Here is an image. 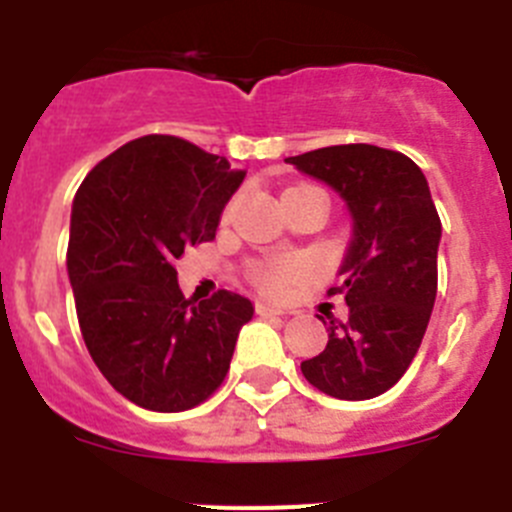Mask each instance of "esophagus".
Segmentation results:
<instances>
[{
  "label": "esophagus",
  "mask_w": 512,
  "mask_h": 512,
  "mask_svg": "<svg viewBox=\"0 0 512 512\" xmlns=\"http://www.w3.org/2000/svg\"><path fill=\"white\" fill-rule=\"evenodd\" d=\"M256 315H261V318H279V315H284V310H279V307L259 300L256 302Z\"/></svg>",
  "instance_id": "obj_1"
}]
</instances>
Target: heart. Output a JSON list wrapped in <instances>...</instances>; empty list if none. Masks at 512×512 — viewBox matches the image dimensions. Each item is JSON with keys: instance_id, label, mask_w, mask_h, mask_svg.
<instances>
[{"instance_id": "obj_1", "label": "heart", "mask_w": 512, "mask_h": 512, "mask_svg": "<svg viewBox=\"0 0 512 512\" xmlns=\"http://www.w3.org/2000/svg\"><path fill=\"white\" fill-rule=\"evenodd\" d=\"M310 264L302 259H277L266 261V264L253 266L251 269V282L271 297L287 295L289 289L300 284L302 279L310 277Z\"/></svg>"}]
</instances>
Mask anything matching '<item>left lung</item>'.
Segmentation results:
<instances>
[{
    "mask_svg": "<svg viewBox=\"0 0 512 512\" xmlns=\"http://www.w3.org/2000/svg\"><path fill=\"white\" fill-rule=\"evenodd\" d=\"M284 161L336 189L354 220L338 269L343 284L330 289L346 295L348 318L330 320L328 346L300 369L325 395L372 400L408 372L431 320L441 243L431 189L405 153L369 143Z\"/></svg>",
    "mask_w": 512,
    "mask_h": 512,
    "instance_id": "left-lung-1",
    "label": "left lung"
}]
</instances>
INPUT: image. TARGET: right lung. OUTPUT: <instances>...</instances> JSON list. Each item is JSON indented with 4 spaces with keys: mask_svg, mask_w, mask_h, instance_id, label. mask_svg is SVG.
<instances>
[{
    "mask_svg": "<svg viewBox=\"0 0 512 512\" xmlns=\"http://www.w3.org/2000/svg\"><path fill=\"white\" fill-rule=\"evenodd\" d=\"M246 171L174 135H143L99 161L71 207L66 266L79 328L104 379L138 408L182 413L223 384L253 318L220 289L187 300L184 248L215 238Z\"/></svg>",
    "mask_w": 512,
    "mask_h": 512,
    "instance_id": "right-lung-1",
    "label": "right lung"
}]
</instances>
